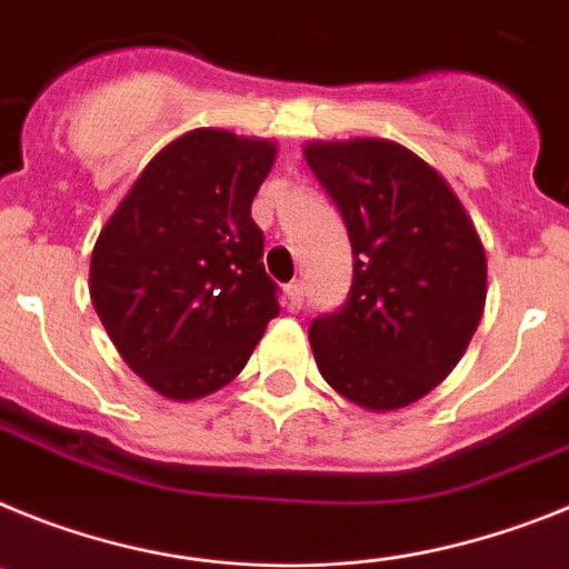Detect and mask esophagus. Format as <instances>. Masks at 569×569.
I'll return each mask as SVG.
<instances>
[{
	"mask_svg": "<svg viewBox=\"0 0 569 569\" xmlns=\"http://www.w3.org/2000/svg\"><path fill=\"white\" fill-rule=\"evenodd\" d=\"M303 283L300 280H295V283L286 286V306H289L291 312H298L300 306H303Z\"/></svg>",
	"mask_w": 569,
	"mask_h": 569,
	"instance_id": "obj_1",
	"label": "esophagus"
}]
</instances>
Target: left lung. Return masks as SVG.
Wrapping results in <instances>:
<instances>
[{
	"instance_id": "8db88e82",
	"label": "left lung",
	"mask_w": 569,
	"mask_h": 569,
	"mask_svg": "<svg viewBox=\"0 0 569 569\" xmlns=\"http://www.w3.org/2000/svg\"><path fill=\"white\" fill-rule=\"evenodd\" d=\"M303 157L355 260L343 309L309 326L320 375L369 412L409 407L456 369L481 323V237L449 182L401 142L312 140Z\"/></svg>"
}]
</instances>
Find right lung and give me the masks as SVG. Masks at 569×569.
<instances>
[{"instance_id": "obj_1", "label": "right lung", "mask_w": 569, "mask_h": 569, "mask_svg": "<svg viewBox=\"0 0 569 569\" xmlns=\"http://www.w3.org/2000/svg\"><path fill=\"white\" fill-rule=\"evenodd\" d=\"M278 142L194 128L142 168L91 254V303L108 338L168 401L240 375L278 318L251 200Z\"/></svg>"}]
</instances>
